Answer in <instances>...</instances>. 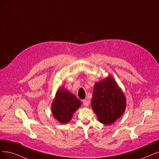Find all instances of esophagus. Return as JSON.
Wrapping results in <instances>:
<instances>
[{
  "label": "esophagus",
  "instance_id": "34e87169",
  "mask_svg": "<svg viewBox=\"0 0 159 159\" xmlns=\"http://www.w3.org/2000/svg\"><path fill=\"white\" fill-rule=\"evenodd\" d=\"M83 105H84V106H86V107L89 106V101L88 100V99H83Z\"/></svg>",
  "mask_w": 159,
  "mask_h": 159
}]
</instances>
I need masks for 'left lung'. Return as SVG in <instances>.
Returning <instances> with one entry per match:
<instances>
[{"mask_svg": "<svg viewBox=\"0 0 159 159\" xmlns=\"http://www.w3.org/2000/svg\"><path fill=\"white\" fill-rule=\"evenodd\" d=\"M91 105L98 120L105 125H110L124 113L126 99L115 79L109 75L94 84Z\"/></svg>", "mask_w": 159, "mask_h": 159, "instance_id": "1", "label": "left lung"}]
</instances>
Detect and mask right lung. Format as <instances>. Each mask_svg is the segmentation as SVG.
Returning <instances> with one entry per match:
<instances>
[{"label": "right lung", "mask_w": 159, "mask_h": 159, "mask_svg": "<svg viewBox=\"0 0 159 159\" xmlns=\"http://www.w3.org/2000/svg\"><path fill=\"white\" fill-rule=\"evenodd\" d=\"M81 102L73 93L61 87L56 93L52 103V113L61 124H66L73 118V115L81 105Z\"/></svg>", "instance_id": "right-lung-1"}]
</instances>
